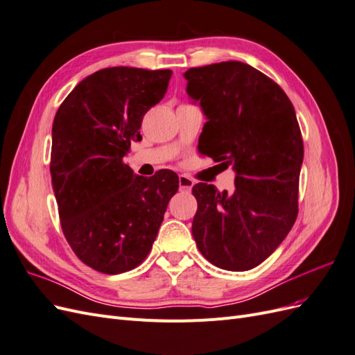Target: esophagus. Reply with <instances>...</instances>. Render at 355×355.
Instances as JSON below:
<instances>
[{"label": "esophagus", "instance_id": "34e87169", "mask_svg": "<svg viewBox=\"0 0 355 355\" xmlns=\"http://www.w3.org/2000/svg\"><path fill=\"white\" fill-rule=\"evenodd\" d=\"M192 187H194V180H192L189 176H187V175L179 176V188L182 191H191Z\"/></svg>", "mask_w": 355, "mask_h": 355}]
</instances>
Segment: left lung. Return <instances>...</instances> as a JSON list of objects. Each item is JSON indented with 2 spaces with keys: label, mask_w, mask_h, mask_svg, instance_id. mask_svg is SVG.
<instances>
[{
  "label": "left lung",
  "mask_w": 355,
  "mask_h": 355,
  "mask_svg": "<svg viewBox=\"0 0 355 355\" xmlns=\"http://www.w3.org/2000/svg\"><path fill=\"white\" fill-rule=\"evenodd\" d=\"M187 93L207 123L198 153L235 170V189L197 184L192 235L214 266L245 271L262 263L297 218L304 141L292 102L275 81L239 60L189 68Z\"/></svg>",
  "instance_id": "left-lung-1"
}]
</instances>
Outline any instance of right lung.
<instances>
[{
	"mask_svg": "<svg viewBox=\"0 0 355 355\" xmlns=\"http://www.w3.org/2000/svg\"><path fill=\"white\" fill-rule=\"evenodd\" d=\"M170 77V69L105 68L78 83L55 115L50 173L60 227L78 259L99 272L121 274L146 259L179 188L171 170L146 179L124 163Z\"/></svg>",
	"mask_w": 355,
	"mask_h": 355,
	"instance_id": "obj_1",
	"label": "right lung"
}]
</instances>
